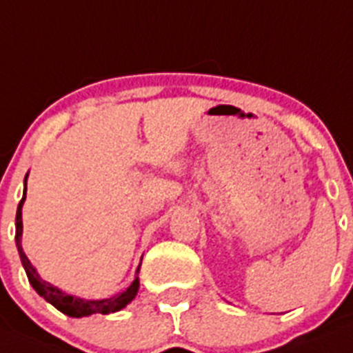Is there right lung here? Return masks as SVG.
Segmentation results:
<instances>
[{
    "label": "right lung",
    "mask_w": 353,
    "mask_h": 353,
    "mask_svg": "<svg viewBox=\"0 0 353 353\" xmlns=\"http://www.w3.org/2000/svg\"><path fill=\"white\" fill-rule=\"evenodd\" d=\"M28 174H26V180H23V196L20 199L19 208H17V216H15V243H17V250H19L20 254V261L23 265V270L28 274V279L31 283V286L34 288L36 293L39 296L45 298L48 303H52L57 310H60L62 314L69 315V317H88V315L93 314H112V312L121 310L124 308L133 298L137 296L139 293V272L140 267L137 268V277L126 291L119 294H114L110 298H103V300H83V298L78 296H70V294H65L63 291H60L59 288L52 286L50 283L43 281L41 277L38 275L36 268L32 267L29 258L26 256L22 250V244H20V239H22V206L23 201H26V192H28Z\"/></svg>",
    "instance_id": "obj_1"
}]
</instances>
